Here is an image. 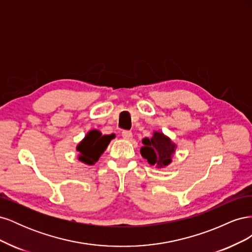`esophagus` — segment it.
Instances as JSON below:
<instances>
[{
    "label": "esophagus",
    "mask_w": 252,
    "mask_h": 252,
    "mask_svg": "<svg viewBox=\"0 0 252 252\" xmlns=\"http://www.w3.org/2000/svg\"><path fill=\"white\" fill-rule=\"evenodd\" d=\"M122 136L127 141H130L132 139V132L131 131H128V130H124L122 132Z\"/></svg>",
    "instance_id": "obj_1"
}]
</instances>
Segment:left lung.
Masks as SVG:
<instances>
[{
    "instance_id": "1",
    "label": "left lung",
    "mask_w": 252,
    "mask_h": 252,
    "mask_svg": "<svg viewBox=\"0 0 252 252\" xmlns=\"http://www.w3.org/2000/svg\"><path fill=\"white\" fill-rule=\"evenodd\" d=\"M143 144L141 155L150 165H157L161 168L171 163L175 145L162 132H155L151 139L145 138Z\"/></svg>"
}]
</instances>
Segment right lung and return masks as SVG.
Wrapping results in <instances>:
<instances>
[{
    "label": "right lung",
    "instance_id": "right-lung-1",
    "mask_svg": "<svg viewBox=\"0 0 252 252\" xmlns=\"http://www.w3.org/2000/svg\"><path fill=\"white\" fill-rule=\"evenodd\" d=\"M112 139V135H102V133L97 130L89 131L85 139H84L77 147V150L80 152L79 159L81 162L94 165L98 158L107 148L108 144Z\"/></svg>",
    "mask_w": 252,
    "mask_h": 252
}]
</instances>
